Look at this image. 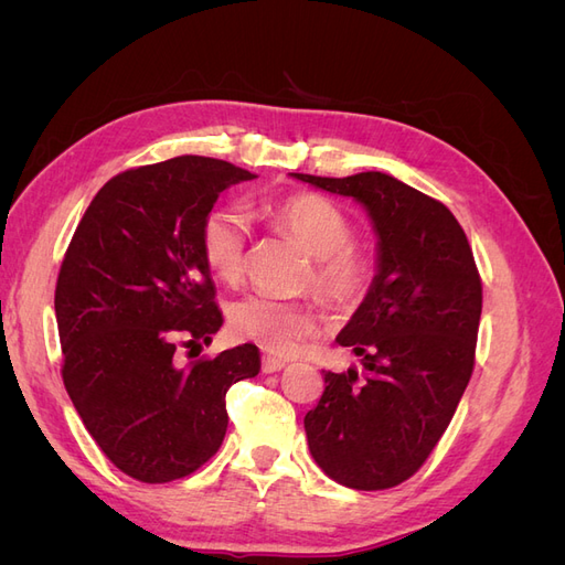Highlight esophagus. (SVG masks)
Instances as JSON below:
<instances>
[{
    "label": "esophagus",
    "instance_id": "34e87169",
    "mask_svg": "<svg viewBox=\"0 0 565 565\" xmlns=\"http://www.w3.org/2000/svg\"><path fill=\"white\" fill-rule=\"evenodd\" d=\"M285 367H287V363L280 361V358H273V355H264V358H262V370H264L266 374L280 372V370H285Z\"/></svg>",
    "mask_w": 565,
    "mask_h": 565
}]
</instances>
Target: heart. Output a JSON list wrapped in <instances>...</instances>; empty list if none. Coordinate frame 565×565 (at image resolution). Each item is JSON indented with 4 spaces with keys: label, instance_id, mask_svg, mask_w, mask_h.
<instances>
[{
    "label": "heart",
    "instance_id": "obj_1",
    "mask_svg": "<svg viewBox=\"0 0 565 565\" xmlns=\"http://www.w3.org/2000/svg\"><path fill=\"white\" fill-rule=\"evenodd\" d=\"M268 221L287 233L311 256L306 282L332 303L349 311L361 303L374 285V262L351 245L353 224L334 202L313 193H299L273 204ZM247 249V221L235 210H218L202 228L204 262L216 278L235 282L243 276ZM231 330L254 341L268 353L289 355L301 341L318 332V311L309 301H285L268 295H249L231 306Z\"/></svg>",
    "mask_w": 565,
    "mask_h": 565
}]
</instances>
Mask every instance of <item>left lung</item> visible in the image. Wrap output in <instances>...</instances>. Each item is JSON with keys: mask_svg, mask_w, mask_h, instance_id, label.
Returning a JSON list of instances; mask_svg holds the SVG:
<instances>
[{"mask_svg": "<svg viewBox=\"0 0 565 565\" xmlns=\"http://www.w3.org/2000/svg\"><path fill=\"white\" fill-rule=\"evenodd\" d=\"M292 177L353 198L377 235L374 285L337 334L363 370L324 372L306 438L337 483L393 488L431 455L471 380L483 306L473 254L446 204L396 177Z\"/></svg>", "mask_w": 565, "mask_h": 565, "instance_id": "8db88e82", "label": "left lung"}]
</instances>
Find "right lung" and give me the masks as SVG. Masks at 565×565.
Returning a JSON list of instances; mask_svg holds the SVG:
<instances>
[{
	"label": "right lung",
	"instance_id": "1",
	"mask_svg": "<svg viewBox=\"0 0 565 565\" xmlns=\"http://www.w3.org/2000/svg\"><path fill=\"white\" fill-rule=\"evenodd\" d=\"M256 179L181 156L113 177L84 212L56 282L63 384L113 465L143 483L193 473L224 443L226 391L256 377L254 344L177 365L224 324L202 228L226 188Z\"/></svg>",
	"mask_w": 565,
	"mask_h": 565
}]
</instances>
